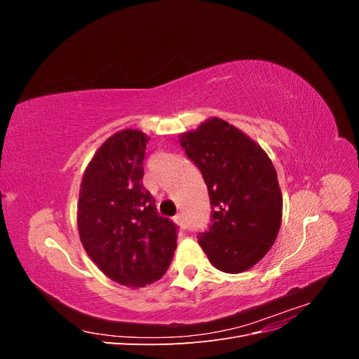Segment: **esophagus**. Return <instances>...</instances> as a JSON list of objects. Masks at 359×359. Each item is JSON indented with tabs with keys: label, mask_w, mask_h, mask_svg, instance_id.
<instances>
[{
	"label": "esophagus",
	"mask_w": 359,
	"mask_h": 359,
	"mask_svg": "<svg viewBox=\"0 0 359 359\" xmlns=\"http://www.w3.org/2000/svg\"><path fill=\"white\" fill-rule=\"evenodd\" d=\"M175 223L181 227V229H184V227H186V220H184V215L182 214L175 215Z\"/></svg>",
	"instance_id": "obj_1"
}]
</instances>
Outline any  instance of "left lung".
I'll return each instance as SVG.
<instances>
[{
  "instance_id": "1",
  "label": "left lung",
  "mask_w": 359,
  "mask_h": 359,
  "mask_svg": "<svg viewBox=\"0 0 359 359\" xmlns=\"http://www.w3.org/2000/svg\"><path fill=\"white\" fill-rule=\"evenodd\" d=\"M196 165L211 203V224L198 235L210 262L238 274L273 247L283 211L277 172L265 151L241 130L211 118L180 136Z\"/></svg>"
}]
</instances>
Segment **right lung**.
<instances>
[{
    "mask_svg": "<svg viewBox=\"0 0 359 359\" xmlns=\"http://www.w3.org/2000/svg\"><path fill=\"white\" fill-rule=\"evenodd\" d=\"M149 139L127 128L94 154L81 182L78 229L85 252L119 285L144 287L165 276L177 248L178 226L157 212L145 190Z\"/></svg>",
    "mask_w": 359,
    "mask_h": 359,
    "instance_id": "add662e5",
    "label": "right lung"
}]
</instances>
